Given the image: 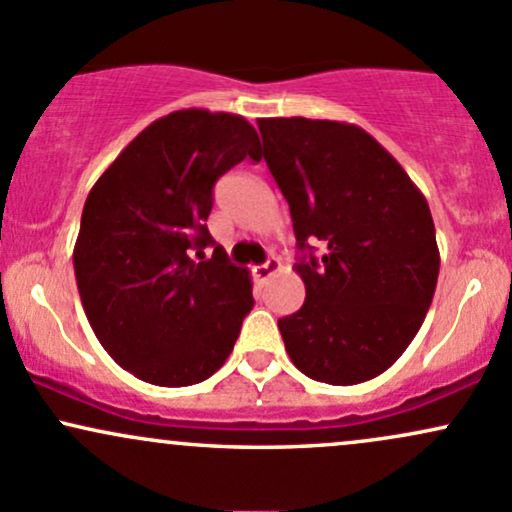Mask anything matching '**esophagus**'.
I'll use <instances>...</instances> for the list:
<instances>
[{
  "instance_id": "1",
  "label": "esophagus",
  "mask_w": 512,
  "mask_h": 512,
  "mask_svg": "<svg viewBox=\"0 0 512 512\" xmlns=\"http://www.w3.org/2000/svg\"><path fill=\"white\" fill-rule=\"evenodd\" d=\"M279 269H282V262H279L277 257H272V260H267L265 265L252 267V277H255L257 282H267V279L272 277L274 272H279Z\"/></svg>"
}]
</instances>
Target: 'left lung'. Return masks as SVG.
Masks as SVG:
<instances>
[{"label": "left lung", "instance_id": "8db88e82", "mask_svg": "<svg viewBox=\"0 0 512 512\" xmlns=\"http://www.w3.org/2000/svg\"><path fill=\"white\" fill-rule=\"evenodd\" d=\"M265 160L289 201L306 301L279 320L296 369L333 386L362 384L406 352L440 274L423 192L389 150L345 121L257 119Z\"/></svg>", "mask_w": 512, "mask_h": 512}]
</instances>
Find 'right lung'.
Masks as SVG:
<instances>
[{"label":"right lung","mask_w":512,"mask_h":512,"mask_svg":"<svg viewBox=\"0 0 512 512\" xmlns=\"http://www.w3.org/2000/svg\"><path fill=\"white\" fill-rule=\"evenodd\" d=\"M260 138L243 116L182 109L140 131L84 201L75 279L111 359L155 386H192L223 367L252 308L250 272L206 228L213 184Z\"/></svg>","instance_id":"obj_1"}]
</instances>
